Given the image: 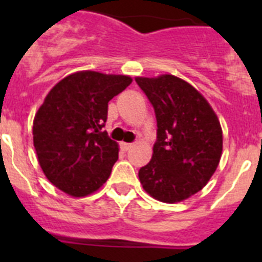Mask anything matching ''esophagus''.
<instances>
[{
  "instance_id": "esophagus-1",
  "label": "esophagus",
  "mask_w": 262,
  "mask_h": 262,
  "mask_svg": "<svg viewBox=\"0 0 262 262\" xmlns=\"http://www.w3.org/2000/svg\"><path fill=\"white\" fill-rule=\"evenodd\" d=\"M120 147H122V149L123 151H128V149H131V147H133V144L131 143H120Z\"/></svg>"
}]
</instances>
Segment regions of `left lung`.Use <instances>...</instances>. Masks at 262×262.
<instances>
[{"mask_svg": "<svg viewBox=\"0 0 262 262\" xmlns=\"http://www.w3.org/2000/svg\"><path fill=\"white\" fill-rule=\"evenodd\" d=\"M151 101L157 142L151 161L139 170L143 189L164 203H177L202 190L216 170L223 131L207 99L173 75L135 77Z\"/></svg>", "mask_w": 262, "mask_h": 262, "instance_id": "8db88e82", "label": "left lung"}]
</instances>
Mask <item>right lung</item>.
<instances>
[{
  "label": "right lung",
  "mask_w": 262,
  "mask_h": 262,
  "mask_svg": "<svg viewBox=\"0 0 262 262\" xmlns=\"http://www.w3.org/2000/svg\"><path fill=\"white\" fill-rule=\"evenodd\" d=\"M133 78L78 71L48 92L32 123L39 165L59 190L75 198L93 194L107 181L119 145L102 127L107 103Z\"/></svg>",
  "instance_id": "1"
}]
</instances>
